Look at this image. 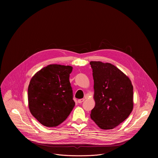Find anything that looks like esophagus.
<instances>
[{
    "instance_id": "1",
    "label": "esophagus",
    "mask_w": 158,
    "mask_h": 158,
    "mask_svg": "<svg viewBox=\"0 0 158 158\" xmlns=\"http://www.w3.org/2000/svg\"><path fill=\"white\" fill-rule=\"evenodd\" d=\"M84 101H85V99H84V98L79 99V100H78V103H83Z\"/></svg>"
}]
</instances>
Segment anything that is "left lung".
<instances>
[{
  "mask_svg": "<svg viewBox=\"0 0 158 158\" xmlns=\"http://www.w3.org/2000/svg\"><path fill=\"white\" fill-rule=\"evenodd\" d=\"M95 105L90 118L103 130H111L133 108V86L129 78L111 63L90 61Z\"/></svg>",
  "mask_w": 158,
  "mask_h": 158,
  "instance_id": "obj_1",
  "label": "left lung"
}]
</instances>
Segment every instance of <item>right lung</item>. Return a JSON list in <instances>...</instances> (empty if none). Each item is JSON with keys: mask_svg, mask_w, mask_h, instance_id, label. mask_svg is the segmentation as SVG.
<instances>
[{"mask_svg": "<svg viewBox=\"0 0 158 158\" xmlns=\"http://www.w3.org/2000/svg\"><path fill=\"white\" fill-rule=\"evenodd\" d=\"M72 67L50 64L31 79L28 88L30 113L44 126L54 127L63 122L75 103L69 81Z\"/></svg>", "mask_w": 158, "mask_h": 158, "instance_id": "obj_1", "label": "right lung"}]
</instances>
